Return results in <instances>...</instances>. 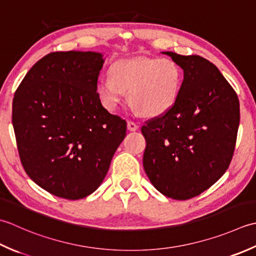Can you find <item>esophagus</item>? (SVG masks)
<instances>
[{
  "label": "esophagus",
  "instance_id": "esophagus-1",
  "mask_svg": "<svg viewBox=\"0 0 256 256\" xmlns=\"http://www.w3.org/2000/svg\"><path fill=\"white\" fill-rule=\"evenodd\" d=\"M139 126L138 124H136L134 122H127V129L129 130V132H136V130H138Z\"/></svg>",
  "mask_w": 256,
  "mask_h": 256
}]
</instances>
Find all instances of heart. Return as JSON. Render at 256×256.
Wrapping results in <instances>:
<instances>
[{"instance_id": "1", "label": "heart", "mask_w": 256, "mask_h": 256, "mask_svg": "<svg viewBox=\"0 0 256 256\" xmlns=\"http://www.w3.org/2000/svg\"><path fill=\"white\" fill-rule=\"evenodd\" d=\"M109 74L96 82L102 106L114 110L127 92L128 102L146 117L161 116L174 106L184 76L174 60L154 57L118 60Z\"/></svg>"}]
</instances>
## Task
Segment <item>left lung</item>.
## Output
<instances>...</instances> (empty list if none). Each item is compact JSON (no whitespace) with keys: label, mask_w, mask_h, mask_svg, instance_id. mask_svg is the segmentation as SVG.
<instances>
[{"label":"left lung","mask_w":256,"mask_h":256,"mask_svg":"<svg viewBox=\"0 0 256 256\" xmlns=\"http://www.w3.org/2000/svg\"><path fill=\"white\" fill-rule=\"evenodd\" d=\"M182 70L179 97L142 126L144 169L160 194L174 200L199 196L230 166L240 124L236 92L218 67L198 55L162 52Z\"/></svg>","instance_id":"1"}]
</instances>
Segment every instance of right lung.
I'll return each instance as SVG.
<instances>
[{"label": "right lung", "mask_w": 256, "mask_h": 256, "mask_svg": "<svg viewBox=\"0 0 256 256\" xmlns=\"http://www.w3.org/2000/svg\"><path fill=\"white\" fill-rule=\"evenodd\" d=\"M104 62L98 52L50 53L14 95L12 124L25 172L67 200L97 190L126 136V122L109 114L96 92Z\"/></svg>", "instance_id": "add662e5"}]
</instances>
